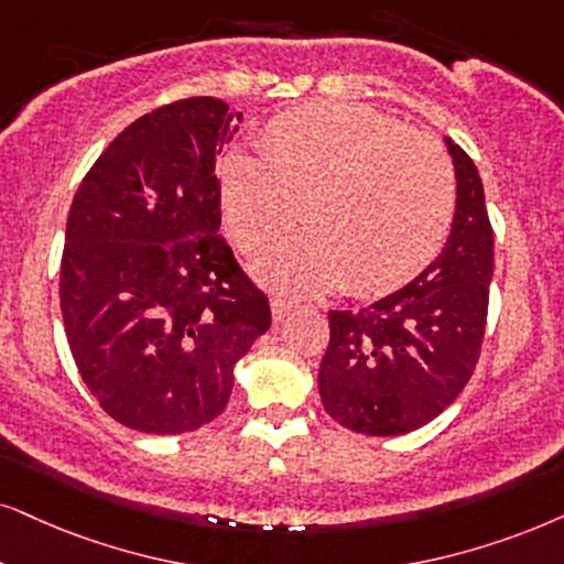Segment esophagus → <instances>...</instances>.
Wrapping results in <instances>:
<instances>
[{"mask_svg":"<svg viewBox=\"0 0 564 564\" xmlns=\"http://www.w3.org/2000/svg\"><path fill=\"white\" fill-rule=\"evenodd\" d=\"M291 310H294V302H291V299H283V296L270 299V312H273V319H283Z\"/></svg>","mask_w":564,"mask_h":564,"instance_id":"34e87169","label":"esophagus"}]
</instances>
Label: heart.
<instances>
[{"label": "heart", "mask_w": 564, "mask_h": 564, "mask_svg": "<svg viewBox=\"0 0 564 564\" xmlns=\"http://www.w3.org/2000/svg\"><path fill=\"white\" fill-rule=\"evenodd\" d=\"M262 161L220 163V210L245 254H265L302 220L312 229L273 265L291 289L344 281L384 296L422 275L445 247L458 180L437 140L359 104L278 113L260 134Z\"/></svg>", "instance_id": "b5f03b06"}]
</instances>
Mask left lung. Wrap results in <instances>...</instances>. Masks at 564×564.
Here are the masks:
<instances>
[{
    "mask_svg": "<svg viewBox=\"0 0 564 564\" xmlns=\"http://www.w3.org/2000/svg\"><path fill=\"white\" fill-rule=\"evenodd\" d=\"M447 145L458 208L437 260L380 302L327 312L319 398L351 432L390 437L432 422L466 388L481 356L495 231L471 155Z\"/></svg>",
    "mask_w": 564,
    "mask_h": 564,
    "instance_id": "1",
    "label": "left lung"
}]
</instances>
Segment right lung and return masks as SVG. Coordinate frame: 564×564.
Wrapping results in <instances>:
<instances>
[{"instance_id":"add662e5","label":"right lung","mask_w":564,"mask_h":564,"mask_svg":"<svg viewBox=\"0 0 564 564\" xmlns=\"http://www.w3.org/2000/svg\"><path fill=\"white\" fill-rule=\"evenodd\" d=\"M241 113L182 98L132 122L98 155L64 234L59 302L83 382L130 430L182 434L213 422L234 365L270 327L220 234L216 155Z\"/></svg>"}]
</instances>
